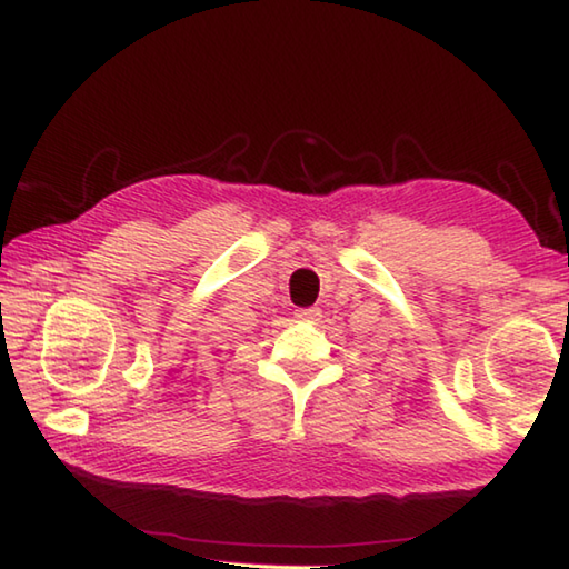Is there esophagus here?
<instances>
[{"label":"esophagus","mask_w":569,"mask_h":569,"mask_svg":"<svg viewBox=\"0 0 569 569\" xmlns=\"http://www.w3.org/2000/svg\"><path fill=\"white\" fill-rule=\"evenodd\" d=\"M296 316H298V319H301V321L313 323V321L321 319V311H319V308H301V311H298Z\"/></svg>","instance_id":"esophagus-1"}]
</instances>
